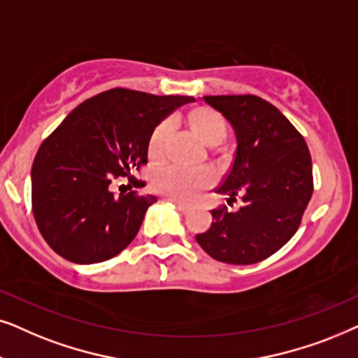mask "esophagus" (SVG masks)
I'll return each mask as SVG.
<instances>
[{"instance_id": "esophagus-1", "label": "esophagus", "mask_w": 358, "mask_h": 358, "mask_svg": "<svg viewBox=\"0 0 358 358\" xmlns=\"http://www.w3.org/2000/svg\"><path fill=\"white\" fill-rule=\"evenodd\" d=\"M170 201L175 204V206H176V209H178V211H182V213H188L189 209H192V206H188V204H185V203H182V201H178V199H173V198H171Z\"/></svg>"}]
</instances>
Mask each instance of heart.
<instances>
[{
	"label": "heart",
	"mask_w": 358,
	"mask_h": 358,
	"mask_svg": "<svg viewBox=\"0 0 358 358\" xmlns=\"http://www.w3.org/2000/svg\"><path fill=\"white\" fill-rule=\"evenodd\" d=\"M189 124L193 131L208 145H216L226 136V124L216 111L209 108H198L189 114ZM173 129V119L162 121L152 132L149 141V155L154 162L165 157L166 142ZM216 183V173L213 169H187L182 165H166L157 171L154 187L159 193L178 199V201H194L204 189Z\"/></svg>",
	"instance_id": "heart-1"
}]
</instances>
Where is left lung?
Masks as SVG:
<instances>
[{
	"instance_id": "left-lung-1",
	"label": "left lung",
	"mask_w": 358,
	"mask_h": 358,
	"mask_svg": "<svg viewBox=\"0 0 358 358\" xmlns=\"http://www.w3.org/2000/svg\"><path fill=\"white\" fill-rule=\"evenodd\" d=\"M236 131L234 160L216 193L242 198L237 211L213 209L198 244L219 262L250 265L294 236L313 196V164L304 137L273 104L255 94L203 96Z\"/></svg>"
}]
</instances>
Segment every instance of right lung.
<instances>
[{
	"label": "right lung",
	"mask_w": 358,
	"mask_h": 358,
	"mask_svg": "<svg viewBox=\"0 0 358 358\" xmlns=\"http://www.w3.org/2000/svg\"><path fill=\"white\" fill-rule=\"evenodd\" d=\"M192 96L113 88L78 104L45 137L32 164V213L50 249L73 264L116 257L139 232L152 194L109 189L147 165L152 132Z\"/></svg>",
	"instance_id": "add662e5"
}]
</instances>
